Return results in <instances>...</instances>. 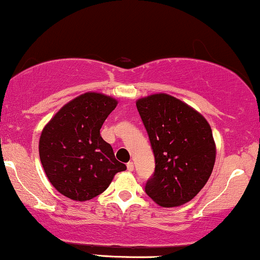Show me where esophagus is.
<instances>
[{"instance_id": "esophagus-1", "label": "esophagus", "mask_w": 260, "mask_h": 260, "mask_svg": "<svg viewBox=\"0 0 260 260\" xmlns=\"http://www.w3.org/2000/svg\"><path fill=\"white\" fill-rule=\"evenodd\" d=\"M126 167H127V171L133 172V171H134V162H129V163H127Z\"/></svg>"}]
</instances>
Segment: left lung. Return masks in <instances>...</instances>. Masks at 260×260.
Here are the masks:
<instances>
[{"mask_svg": "<svg viewBox=\"0 0 260 260\" xmlns=\"http://www.w3.org/2000/svg\"><path fill=\"white\" fill-rule=\"evenodd\" d=\"M154 154V172L145 191L163 208L190 201L214 169L212 131L200 113L165 93L136 102Z\"/></svg>", "mask_w": 260, "mask_h": 260, "instance_id": "1", "label": "left lung"}]
</instances>
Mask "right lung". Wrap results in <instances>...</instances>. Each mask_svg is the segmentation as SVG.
Instances as JSON below:
<instances>
[{"label": "right lung", "mask_w": 260, "mask_h": 260, "mask_svg": "<svg viewBox=\"0 0 260 260\" xmlns=\"http://www.w3.org/2000/svg\"><path fill=\"white\" fill-rule=\"evenodd\" d=\"M116 104L109 95L87 92L65 104L42 131L44 171L54 188L70 199H93L126 169L99 133Z\"/></svg>", "instance_id": "obj_1"}]
</instances>
